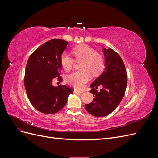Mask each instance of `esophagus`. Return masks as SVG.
Wrapping results in <instances>:
<instances>
[{
    "instance_id": "esophagus-1",
    "label": "esophagus",
    "mask_w": 158,
    "mask_h": 158,
    "mask_svg": "<svg viewBox=\"0 0 158 158\" xmlns=\"http://www.w3.org/2000/svg\"><path fill=\"white\" fill-rule=\"evenodd\" d=\"M74 93H75V94H82V93H83V92H82V91H78V90L74 89Z\"/></svg>"
}]
</instances>
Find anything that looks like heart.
Masks as SVG:
<instances>
[{"instance_id":"heart-1","label":"heart","mask_w":158,"mask_h":158,"mask_svg":"<svg viewBox=\"0 0 158 158\" xmlns=\"http://www.w3.org/2000/svg\"><path fill=\"white\" fill-rule=\"evenodd\" d=\"M73 52L77 61L81 62L80 71H74L66 76V82L76 89H82L90 80V74H99L105 67L103 56L96 52L94 48L88 45L75 47ZM60 63L63 69L68 70L72 69L74 60L67 52H63L60 56Z\"/></svg>"}]
</instances>
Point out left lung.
Instances as JSON below:
<instances>
[{
	"label": "left lung",
	"instance_id": "8db88e82",
	"mask_svg": "<svg viewBox=\"0 0 158 158\" xmlns=\"http://www.w3.org/2000/svg\"><path fill=\"white\" fill-rule=\"evenodd\" d=\"M103 51L106 68L90 85V92L94 97L92 102L85 105L86 111L95 117H105L112 113L125 95L127 85V71L121 56L111 48H104ZM99 85L102 88L98 92Z\"/></svg>",
	"mask_w": 158,
	"mask_h": 158
}]
</instances>
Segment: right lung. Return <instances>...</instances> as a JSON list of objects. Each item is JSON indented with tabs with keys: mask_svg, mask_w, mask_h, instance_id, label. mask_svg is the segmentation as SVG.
Here are the masks:
<instances>
[{
	"mask_svg": "<svg viewBox=\"0 0 158 158\" xmlns=\"http://www.w3.org/2000/svg\"><path fill=\"white\" fill-rule=\"evenodd\" d=\"M69 43L51 40L40 46L28 59L24 76L27 98L37 111L45 114L59 112L65 106L73 90L66 85L55 87L52 80L60 76V56Z\"/></svg>",
	"mask_w": 158,
	"mask_h": 158,
	"instance_id": "add662e5",
	"label": "right lung"
}]
</instances>
